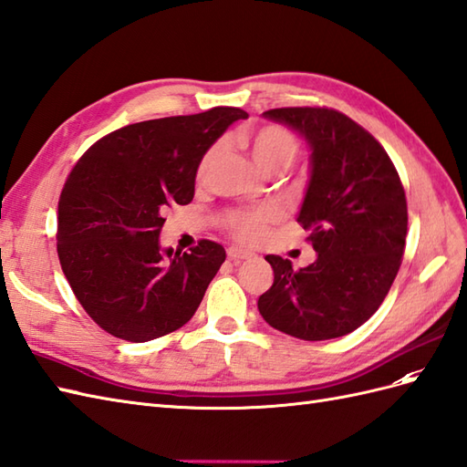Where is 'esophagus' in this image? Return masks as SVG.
Wrapping results in <instances>:
<instances>
[{
	"instance_id": "34e87169",
	"label": "esophagus",
	"mask_w": 467,
	"mask_h": 467,
	"mask_svg": "<svg viewBox=\"0 0 467 467\" xmlns=\"http://www.w3.org/2000/svg\"><path fill=\"white\" fill-rule=\"evenodd\" d=\"M226 256H229L231 260L238 262V260H246V258H253L254 253H250V250H244L241 246H231L229 250H226Z\"/></svg>"
}]
</instances>
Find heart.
<instances>
[{"label":"heart","mask_w":467,"mask_h":467,"mask_svg":"<svg viewBox=\"0 0 467 467\" xmlns=\"http://www.w3.org/2000/svg\"><path fill=\"white\" fill-rule=\"evenodd\" d=\"M244 143L248 146L250 158H253L254 165L266 175H278L284 170H288L296 160L297 150H300L292 131L280 126H262L254 131H248L244 136ZM217 153H219L217 146L211 148L205 153V158H202L199 163V177H202L211 170V165L214 163V160H217ZM276 219H278V211L272 207H265L258 211L234 214V217L229 221V226L231 231L241 238V241L253 243V241H258V238L265 234L266 226Z\"/></svg>","instance_id":"b5f03b06"}]
</instances>
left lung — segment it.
I'll return each mask as SVG.
<instances>
[{"label": "left lung", "mask_w": 467, "mask_h": 467, "mask_svg": "<svg viewBox=\"0 0 467 467\" xmlns=\"http://www.w3.org/2000/svg\"><path fill=\"white\" fill-rule=\"evenodd\" d=\"M300 134L309 183L297 223L317 258L294 270L268 254L274 284L258 297L266 324L292 337L324 341L361 327L397 278L406 244L400 177L365 128L331 109H276L262 114Z\"/></svg>", "instance_id": "1"}]
</instances>
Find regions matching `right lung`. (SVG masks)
<instances>
[{
  "label": "right lung",
  "instance_id": "right-lung-1",
  "mask_svg": "<svg viewBox=\"0 0 467 467\" xmlns=\"http://www.w3.org/2000/svg\"><path fill=\"white\" fill-rule=\"evenodd\" d=\"M248 114L217 106L130 124L82 155L58 199L57 253L85 312L110 336L143 343L193 317L226 254L201 241L161 248L163 214L187 205L207 150Z\"/></svg>",
  "mask_w": 467,
  "mask_h": 467
}]
</instances>
